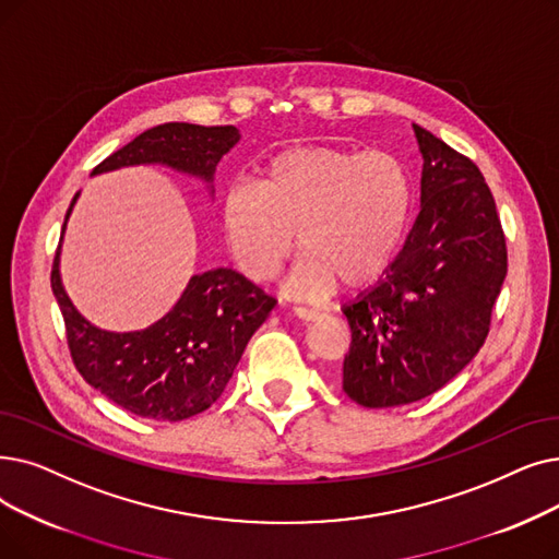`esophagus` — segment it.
Listing matches in <instances>:
<instances>
[{"instance_id":"1","label":"esophagus","mask_w":559,"mask_h":559,"mask_svg":"<svg viewBox=\"0 0 559 559\" xmlns=\"http://www.w3.org/2000/svg\"><path fill=\"white\" fill-rule=\"evenodd\" d=\"M295 314L299 320H306V322H312V320H318L320 318V310H314V308H306V306H297L295 308Z\"/></svg>"}]
</instances>
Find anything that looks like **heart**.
Returning a JSON list of instances; mask_svg holds the SVG:
<instances>
[{"mask_svg":"<svg viewBox=\"0 0 559 559\" xmlns=\"http://www.w3.org/2000/svg\"><path fill=\"white\" fill-rule=\"evenodd\" d=\"M411 207L408 176L383 151L331 145L285 151L266 162L260 182H235L222 197V233L237 270L262 283L295 251L289 287L322 297L337 285L374 283L395 258Z\"/></svg>","mask_w":559,"mask_h":559,"instance_id":"heart-1","label":"heart"}]
</instances>
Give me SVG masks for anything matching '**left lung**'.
Listing matches in <instances>:
<instances>
[{
  "instance_id": "8db88e82",
  "label": "left lung",
  "mask_w": 559,
  "mask_h": 559,
  "mask_svg": "<svg viewBox=\"0 0 559 559\" xmlns=\"http://www.w3.org/2000/svg\"><path fill=\"white\" fill-rule=\"evenodd\" d=\"M420 214L383 278L343 306V391L360 406L418 402L464 370L491 329L507 276L493 193L473 159L414 126Z\"/></svg>"
}]
</instances>
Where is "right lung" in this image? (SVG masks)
<instances>
[{
    "mask_svg": "<svg viewBox=\"0 0 559 559\" xmlns=\"http://www.w3.org/2000/svg\"><path fill=\"white\" fill-rule=\"evenodd\" d=\"M237 141L233 126L164 123L111 153L93 168V176L120 166L164 164L210 185L216 164ZM61 241L52 264V293L66 322L72 362L86 383L130 414L159 423L203 414L222 397L251 335L272 312L274 297L219 266L191 276L178 304L148 329L103 331L86 322L66 295L59 274Z\"/></svg>",
    "mask_w": 559,
    "mask_h": 559,
    "instance_id": "1",
    "label": "right lung"
}]
</instances>
